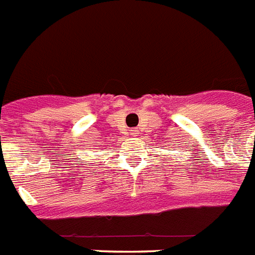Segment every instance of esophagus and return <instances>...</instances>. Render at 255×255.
I'll return each instance as SVG.
<instances>
[{"instance_id":"esophagus-1","label":"esophagus","mask_w":255,"mask_h":255,"mask_svg":"<svg viewBox=\"0 0 255 255\" xmlns=\"http://www.w3.org/2000/svg\"><path fill=\"white\" fill-rule=\"evenodd\" d=\"M138 134H139V131H138V130H136V129H131V130H130V135H131V136H136V135H138Z\"/></svg>"}]
</instances>
